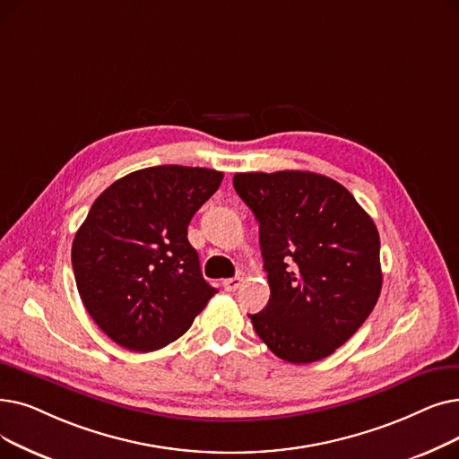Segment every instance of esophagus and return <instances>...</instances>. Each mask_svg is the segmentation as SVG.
Listing matches in <instances>:
<instances>
[{"instance_id": "34e87169", "label": "esophagus", "mask_w": 459, "mask_h": 459, "mask_svg": "<svg viewBox=\"0 0 459 459\" xmlns=\"http://www.w3.org/2000/svg\"><path fill=\"white\" fill-rule=\"evenodd\" d=\"M242 281H244V277H242V275H236V277H229V279H225V281H223V287H225V290L232 292V290H236L238 287H240V285H242Z\"/></svg>"}]
</instances>
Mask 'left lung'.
<instances>
[{"instance_id":"left-lung-1","label":"left lung","mask_w":459,"mask_h":459,"mask_svg":"<svg viewBox=\"0 0 459 459\" xmlns=\"http://www.w3.org/2000/svg\"><path fill=\"white\" fill-rule=\"evenodd\" d=\"M258 221L270 300L249 315L290 364L330 356L364 325L383 287L381 240L366 210L335 180L307 170L234 174Z\"/></svg>"}]
</instances>
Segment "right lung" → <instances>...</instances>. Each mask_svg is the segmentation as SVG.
Masks as SVG:
<instances>
[{"label":"right lung","mask_w":459,"mask_h":459,"mask_svg":"<svg viewBox=\"0 0 459 459\" xmlns=\"http://www.w3.org/2000/svg\"><path fill=\"white\" fill-rule=\"evenodd\" d=\"M223 172L161 165L119 178L76 230L71 263L90 316L129 351L184 335L217 292L201 272L187 227Z\"/></svg>","instance_id":"add662e5"}]
</instances>
